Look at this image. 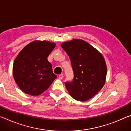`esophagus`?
I'll list each match as a JSON object with an SVG mask.
<instances>
[{
    "label": "esophagus",
    "mask_w": 131,
    "mask_h": 131,
    "mask_svg": "<svg viewBox=\"0 0 131 131\" xmlns=\"http://www.w3.org/2000/svg\"><path fill=\"white\" fill-rule=\"evenodd\" d=\"M63 74H59V79H63Z\"/></svg>",
    "instance_id": "obj_1"
}]
</instances>
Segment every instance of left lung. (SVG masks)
Instances as JSON below:
<instances>
[{"label": "left lung", "mask_w": 131, "mask_h": 131, "mask_svg": "<svg viewBox=\"0 0 131 131\" xmlns=\"http://www.w3.org/2000/svg\"><path fill=\"white\" fill-rule=\"evenodd\" d=\"M61 46L69 57L74 73L73 80L65 83L68 92L76 100H88L104 85L107 72L104 58L82 39H72Z\"/></svg>", "instance_id": "left-lung-1"}]
</instances>
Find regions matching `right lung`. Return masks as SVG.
I'll return each instance as SVG.
<instances>
[{"instance_id": "add662e5", "label": "right lung", "mask_w": 131, "mask_h": 131, "mask_svg": "<svg viewBox=\"0 0 131 131\" xmlns=\"http://www.w3.org/2000/svg\"><path fill=\"white\" fill-rule=\"evenodd\" d=\"M56 44L47 41H34L27 45L14 60L13 74L23 92L38 95L47 90L57 75L47 58Z\"/></svg>"}]
</instances>
